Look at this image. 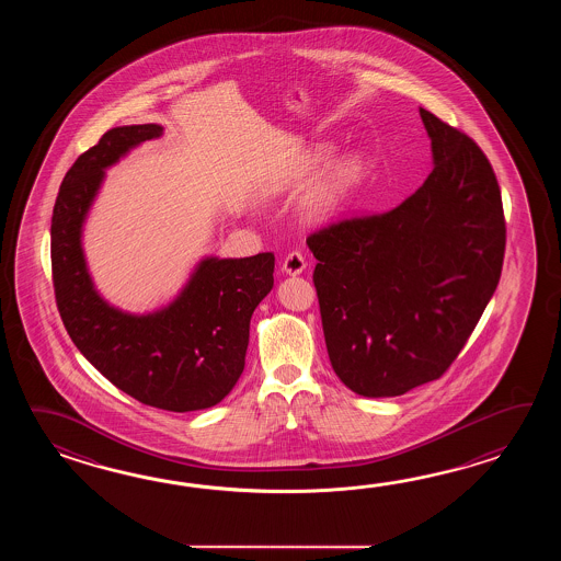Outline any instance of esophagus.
<instances>
[{
	"label": "esophagus",
	"mask_w": 561,
	"mask_h": 561,
	"mask_svg": "<svg viewBox=\"0 0 561 561\" xmlns=\"http://www.w3.org/2000/svg\"><path fill=\"white\" fill-rule=\"evenodd\" d=\"M305 268H307V261H305L302 252L293 251L286 254L285 261H283V271L286 275H300Z\"/></svg>",
	"instance_id": "1"
}]
</instances>
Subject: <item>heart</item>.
Segmentation results:
<instances>
[{
	"label": "heart",
	"instance_id": "heart-1",
	"mask_svg": "<svg viewBox=\"0 0 561 561\" xmlns=\"http://www.w3.org/2000/svg\"><path fill=\"white\" fill-rule=\"evenodd\" d=\"M322 160L324 154H317L314 164H321ZM357 174L358 162L355 158H346L343 162H339L329 174V179L324 180L321 188L310 196L309 206H307L310 218L322 220L333 215L346 188L353 184V180L357 179Z\"/></svg>",
	"mask_w": 561,
	"mask_h": 561
}]
</instances>
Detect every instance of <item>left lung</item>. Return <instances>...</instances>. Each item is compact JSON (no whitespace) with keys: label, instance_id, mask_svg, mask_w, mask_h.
Returning <instances> with one entry per match:
<instances>
[{"label":"left lung","instance_id":"8db88e82","mask_svg":"<svg viewBox=\"0 0 561 561\" xmlns=\"http://www.w3.org/2000/svg\"><path fill=\"white\" fill-rule=\"evenodd\" d=\"M433 172L393 210L355 216L307 239L322 333L339 379L397 397L451 367L500 283L501 191L466 131L419 107Z\"/></svg>","mask_w":561,"mask_h":561}]
</instances>
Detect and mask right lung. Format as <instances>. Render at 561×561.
<instances>
[{
  "label": "right lung",
  "instance_id": "obj_1",
  "mask_svg": "<svg viewBox=\"0 0 561 561\" xmlns=\"http://www.w3.org/2000/svg\"><path fill=\"white\" fill-rule=\"evenodd\" d=\"M162 126L107 130L78 156L51 216V280L73 345L119 391L144 405L186 413L220 403L239 381L251 317L275 285V254L204 259L167 309L128 314L95 293L82 252V225L104 170L158 138Z\"/></svg>",
  "mask_w": 561,
  "mask_h": 561
}]
</instances>
